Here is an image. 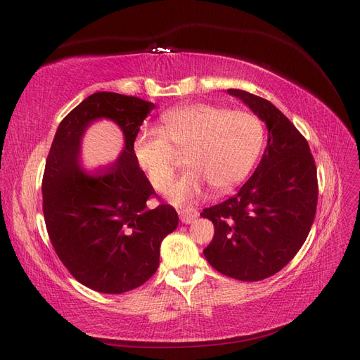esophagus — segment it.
Here are the masks:
<instances>
[{
	"label": "esophagus",
	"instance_id": "obj_1",
	"mask_svg": "<svg viewBox=\"0 0 360 360\" xmlns=\"http://www.w3.org/2000/svg\"><path fill=\"white\" fill-rule=\"evenodd\" d=\"M179 214H180V219L183 224H191L197 219L198 212L195 209H191V207H186V209H180Z\"/></svg>",
	"mask_w": 360,
	"mask_h": 360
}]
</instances>
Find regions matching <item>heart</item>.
<instances>
[{
    "mask_svg": "<svg viewBox=\"0 0 360 360\" xmlns=\"http://www.w3.org/2000/svg\"><path fill=\"white\" fill-rule=\"evenodd\" d=\"M266 129L258 115L212 103H184L162 115V130L146 127L134 141V156L150 183L167 191L174 179V152L191 168L169 191L176 204L204 197L210 186L230 192L254 169L264 148Z\"/></svg>",
    "mask_w": 360,
    "mask_h": 360,
    "instance_id": "heart-1",
    "label": "heart"
}]
</instances>
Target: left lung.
<instances>
[{"mask_svg": "<svg viewBox=\"0 0 360 360\" xmlns=\"http://www.w3.org/2000/svg\"><path fill=\"white\" fill-rule=\"evenodd\" d=\"M228 94L266 123L269 138L240 191L202 210L214 225L204 257L222 275L254 282L284 269L307 240L317 210V168L308 141L275 105L243 90Z\"/></svg>", "mask_w": 360, "mask_h": 360, "instance_id": "1", "label": "left lung"}]
</instances>
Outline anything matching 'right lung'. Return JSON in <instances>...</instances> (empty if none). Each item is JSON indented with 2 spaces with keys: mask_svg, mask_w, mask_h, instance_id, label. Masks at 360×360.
I'll use <instances>...</instances> for the list:
<instances>
[{
  "mask_svg": "<svg viewBox=\"0 0 360 360\" xmlns=\"http://www.w3.org/2000/svg\"><path fill=\"white\" fill-rule=\"evenodd\" d=\"M155 103L99 91L60 123L41 181L43 214L61 263L82 285L120 294L143 285L159 267L160 243L179 225L169 204L148 209L156 195L134 156V141ZM106 117L122 129L125 147L110 166L86 173L79 160L86 127Z\"/></svg>",
  "mask_w": 360,
  "mask_h": 360,
  "instance_id": "add662e5",
  "label": "right lung"
}]
</instances>
